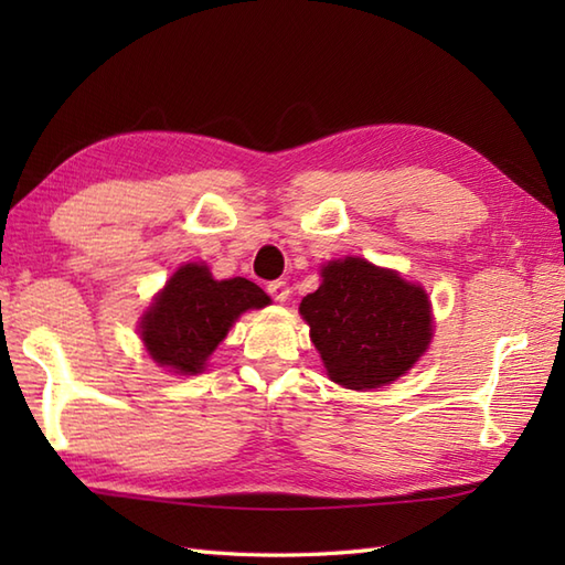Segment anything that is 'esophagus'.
Wrapping results in <instances>:
<instances>
[{"label": "esophagus", "mask_w": 565, "mask_h": 565, "mask_svg": "<svg viewBox=\"0 0 565 565\" xmlns=\"http://www.w3.org/2000/svg\"><path fill=\"white\" fill-rule=\"evenodd\" d=\"M267 291H269V296L274 298L276 303H284L286 298H289V294H291L289 284H286V281H271V284L267 286Z\"/></svg>", "instance_id": "34e87169"}]
</instances>
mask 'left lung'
<instances>
[{
    "instance_id": "obj_1",
    "label": "left lung",
    "mask_w": 565,
    "mask_h": 565,
    "mask_svg": "<svg viewBox=\"0 0 565 565\" xmlns=\"http://www.w3.org/2000/svg\"><path fill=\"white\" fill-rule=\"evenodd\" d=\"M301 301L328 376L352 391L407 374L431 342V303L419 284L362 257L332 259Z\"/></svg>"
}]
</instances>
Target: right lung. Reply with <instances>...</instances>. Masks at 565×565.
<instances>
[{"instance_id": "1", "label": "right lung", "mask_w": 565, "mask_h": 565, "mask_svg": "<svg viewBox=\"0 0 565 565\" xmlns=\"http://www.w3.org/2000/svg\"><path fill=\"white\" fill-rule=\"evenodd\" d=\"M269 303L271 298L243 276L215 281L206 264L189 262L142 313L140 340L154 364L194 376L245 310Z\"/></svg>"}]
</instances>
